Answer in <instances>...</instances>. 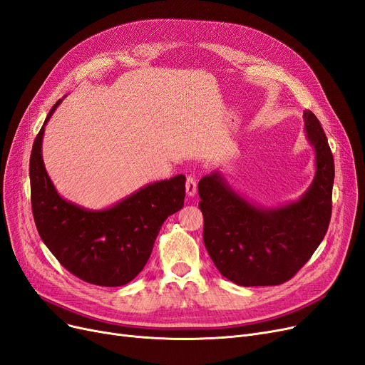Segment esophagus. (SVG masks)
I'll use <instances>...</instances> for the list:
<instances>
[{
	"label": "esophagus",
	"instance_id": "obj_1",
	"mask_svg": "<svg viewBox=\"0 0 365 365\" xmlns=\"http://www.w3.org/2000/svg\"><path fill=\"white\" fill-rule=\"evenodd\" d=\"M186 194L189 197H194L197 194V180L192 174H189L186 178Z\"/></svg>",
	"mask_w": 365,
	"mask_h": 365
}]
</instances>
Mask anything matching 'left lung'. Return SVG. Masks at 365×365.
<instances>
[{
    "instance_id": "1",
    "label": "left lung",
    "mask_w": 365,
    "mask_h": 365,
    "mask_svg": "<svg viewBox=\"0 0 365 365\" xmlns=\"http://www.w3.org/2000/svg\"><path fill=\"white\" fill-rule=\"evenodd\" d=\"M316 174L299 200L264 209L234 192L220 174L198 183L202 240L220 274L240 287H273L297 274L327 234L332 209L334 158L322 125L304 112Z\"/></svg>"
}]
</instances>
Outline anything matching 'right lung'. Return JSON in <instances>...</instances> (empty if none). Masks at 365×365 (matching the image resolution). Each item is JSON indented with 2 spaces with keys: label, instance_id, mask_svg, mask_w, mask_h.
<instances>
[{
  "label": "right lung",
  "instance_id": "obj_1",
  "mask_svg": "<svg viewBox=\"0 0 365 365\" xmlns=\"http://www.w3.org/2000/svg\"><path fill=\"white\" fill-rule=\"evenodd\" d=\"M47 115L29 158L31 205L43 243L61 265L88 283L122 287L146 265L164 220L183 207L185 176L150 183L106 210H86L62 198L41 156Z\"/></svg>",
  "mask_w": 365,
  "mask_h": 365
}]
</instances>
